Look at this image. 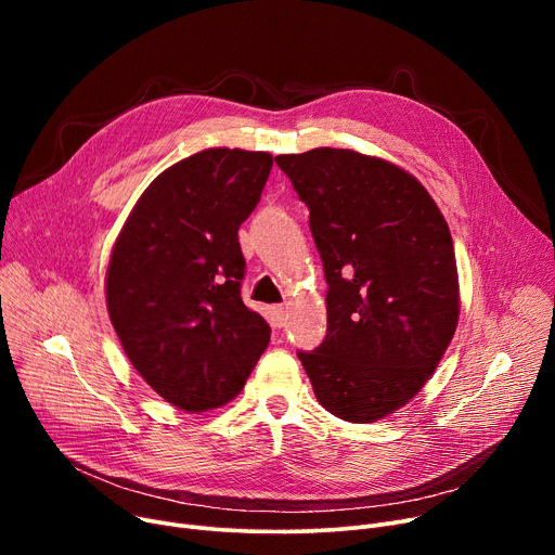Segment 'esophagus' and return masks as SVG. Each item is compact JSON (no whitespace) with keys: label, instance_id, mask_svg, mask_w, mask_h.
I'll return each mask as SVG.
<instances>
[{"label":"esophagus","instance_id":"34e87169","mask_svg":"<svg viewBox=\"0 0 555 555\" xmlns=\"http://www.w3.org/2000/svg\"><path fill=\"white\" fill-rule=\"evenodd\" d=\"M285 312L287 310L283 306H272L270 308V322H272L274 328H281L285 324Z\"/></svg>","mask_w":555,"mask_h":555}]
</instances>
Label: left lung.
<instances>
[{"mask_svg":"<svg viewBox=\"0 0 555 555\" xmlns=\"http://www.w3.org/2000/svg\"><path fill=\"white\" fill-rule=\"evenodd\" d=\"M310 211L328 283V328L299 351L319 404L375 423L410 402L459 322L448 222L410 172L344 149L274 157Z\"/></svg>","mask_w":555,"mask_h":555,"instance_id":"obj_1","label":"left lung"}]
</instances>
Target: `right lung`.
<instances>
[{"label":"right lung","mask_w":555,"mask_h":555,"mask_svg":"<svg viewBox=\"0 0 555 555\" xmlns=\"http://www.w3.org/2000/svg\"><path fill=\"white\" fill-rule=\"evenodd\" d=\"M270 170V153H195L153 180L114 243L112 326L143 380L184 412L236 398L270 344L241 297L238 243Z\"/></svg>","instance_id":"right-lung-1"}]
</instances>
